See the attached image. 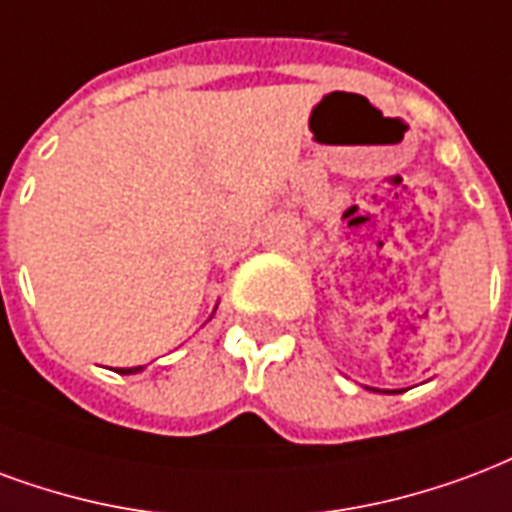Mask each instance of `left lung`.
<instances>
[{
	"label": "left lung",
	"instance_id": "left-lung-1",
	"mask_svg": "<svg viewBox=\"0 0 512 512\" xmlns=\"http://www.w3.org/2000/svg\"><path fill=\"white\" fill-rule=\"evenodd\" d=\"M369 391H380V388H369ZM380 393H401V391H380Z\"/></svg>",
	"mask_w": 512,
	"mask_h": 512
}]
</instances>
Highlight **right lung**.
<instances>
[{
    "label": "right lung",
    "instance_id": "1",
    "mask_svg": "<svg viewBox=\"0 0 512 512\" xmlns=\"http://www.w3.org/2000/svg\"><path fill=\"white\" fill-rule=\"evenodd\" d=\"M214 312H217V306H214ZM214 312H211V317H214ZM119 374H138L143 372V366H130V369H116Z\"/></svg>",
    "mask_w": 512,
    "mask_h": 512
}]
</instances>
